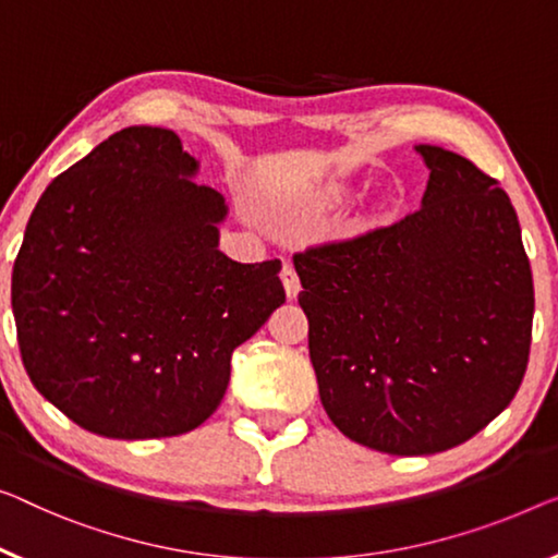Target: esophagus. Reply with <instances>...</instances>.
Wrapping results in <instances>:
<instances>
[{
	"label": "esophagus",
	"mask_w": 558,
	"mask_h": 558,
	"mask_svg": "<svg viewBox=\"0 0 558 558\" xmlns=\"http://www.w3.org/2000/svg\"><path fill=\"white\" fill-rule=\"evenodd\" d=\"M280 278H282V288H286V295L290 298V301H293V298L301 293V278H298V272H295L293 265H290V263L282 265Z\"/></svg>",
	"instance_id": "esophagus-1"
}]
</instances>
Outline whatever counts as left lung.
Returning a JSON list of instances; mask_svg holds the SVG:
<instances>
[{"label":"left lung","mask_w":558,"mask_h":558,"mask_svg":"<svg viewBox=\"0 0 558 558\" xmlns=\"http://www.w3.org/2000/svg\"><path fill=\"white\" fill-rule=\"evenodd\" d=\"M393 226L293 255L323 409L355 444L428 456L513 401L534 320L517 210L498 180L444 147Z\"/></svg>","instance_id":"8db88e82"}]
</instances>
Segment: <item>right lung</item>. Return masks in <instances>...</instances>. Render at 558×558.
<instances>
[{"instance_id":"add662e5","label":"right lung","mask_w":558,"mask_h":558,"mask_svg":"<svg viewBox=\"0 0 558 558\" xmlns=\"http://www.w3.org/2000/svg\"><path fill=\"white\" fill-rule=\"evenodd\" d=\"M162 128H124L49 182L12 270L27 376L105 438H168L205 423L232 351L286 303L280 260L218 251L228 207Z\"/></svg>"}]
</instances>
